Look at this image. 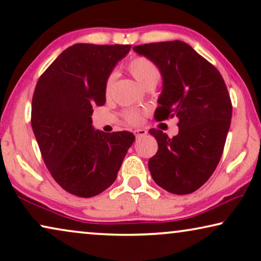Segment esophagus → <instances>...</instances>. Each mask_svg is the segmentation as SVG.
Listing matches in <instances>:
<instances>
[{
	"label": "esophagus",
	"instance_id": "1",
	"mask_svg": "<svg viewBox=\"0 0 261 261\" xmlns=\"http://www.w3.org/2000/svg\"><path fill=\"white\" fill-rule=\"evenodd\" d=\"M134 135H135V138H137V139L142 138V137H145V135H147V130H146V129H135Z\"/></svg>",
	"mask_w": 261,
	"mask_h": 261
}]
</instances>
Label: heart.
<instances>
[{
	"mask_svg": "<svg viewBox=\"0 0 261 261\" xmlns=\"http://www.w3.org/2000/svg\"><path fill=\"white\" fill-rule=\"evenodd\" d=\"M127 69L129 71L132 76L135 78V81L145 89L154 88L160 80V71L158 69V66H156L152 60L146 58V57H134V58L128 63ZM114 76H110L108 80H107L105 87V92L107 96L110 95V92H112ZM124 116H126V120L128 122L130 123H138L140 122L141 120L140 113L135 112V110L126 112Z\"/></svg>",
	"mask_w": 261,
	"mask_h": 261,
	"instance_id": "1",
	"label": "heart"
}]
</instances>
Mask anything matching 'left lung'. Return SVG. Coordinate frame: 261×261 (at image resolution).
<instances>
[{
	"instance_id": "obj_1",
	"label": "left lung",
	"mask_w": 261,
	"mask_h": 261,
	"mask_svg": "<svg viewBox=\"0 0 261 261\" xmlns=\"http://www.w3.org/2000/svg\"><path fill=\"white\" fill-rule=\"evenodd\" d=\"M134 52L158 66L163 90L155 120L177 117L176 137L149 129L158 152L148 160L153 180L176 195L191 194L209 179L221 155L231 120V102L222 76L183 41L139 45Z\"/></svg>"
}]
</instances>
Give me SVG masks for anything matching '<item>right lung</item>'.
<instances>
[{
	"label": "right lung",
	"mask_w": 261,
	"mask_h": 261,
	"mask_svg": "<svg viewBox=\"0 0 261 261\" xmlns=\"http://www.w3.org/2000/svg\"><path fill=\"white\" fill-rule=\"evenodd\" d=\"M130 45L76 44L57 57L39 78L32 99V128L49 173L64 190L92 197L117 177L130 132L92 126V107L106 103L110 73Z\"/></svg>",
	"instance_id": "obj_1"
}]
</instances>
